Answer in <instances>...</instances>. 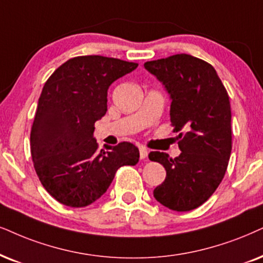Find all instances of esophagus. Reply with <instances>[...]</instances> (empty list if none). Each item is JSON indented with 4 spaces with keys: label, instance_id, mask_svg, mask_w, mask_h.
Wrapping results in <instances>:
<instances>
[{
    "label": "esophagus",
    "instance_id": "esophagus-1",
    "mask_svg": "<svg viewBox=\"0 0 263 263\" xmlns=\"http://www.w3.org/2000/svg\"><path fill=\"white\" fill-rule=\"evenodd\" d=\"M139 156H141V159L148 158V151L144 147H139Z\"/></svg>",
    "mask_w": 263,
    "mask_h": 263
}]
</instances>
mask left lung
Instances as JSON below:
<instances>
[{"label":"left lung","instance_id":"left-lung-1","mask_svg":"<svg viewBox=\"0 0 263 263\" xmlns=\"http://www.w3.org/2000/svg\"><path fill=\"white\" fill-rule=\"evenodd\" d=\"M171 99L170 120L178 135L181 154L171 159L161 152L149 160L161 164L166 178L153 192L174 211L200 206L220 185L232 152L231 104L214 66L189 54L144 63Z\"/></svg>","mask_w":263,"mask_h":263}]
</instances>
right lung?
<instances>
[{
	"instance_id": "add662e5",
	"label": "right lung",
	"mask_w": 263,
	"mask_h": 263,
	"mask_svg": "<svg viewBox=\"0 0 263 263\" xmlns=\"http://www.w3.org/2000/svg\"><path fill=\"white\" fill-rule=\"evenodd\" d=\"M137 66L116 58L82 55L69 59L46 81L30 149L42 185L61 204H92L107 192L119 167L138 162L139 151L132 143L99 151L93 138L95 122L107 112L109 86Z\"/></svg>"
}]
</instances>
